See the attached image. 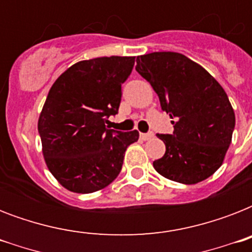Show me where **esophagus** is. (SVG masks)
Returning <instances> with one entry per match:
<instances>
[{
    "instance_id": "1",
    "label": "esophagus",
    "mask_w": 252,
    "mask_h": 252,
    "mask_svg": "<svg viewBox=\"0 0 252 252\" xmlns=\"http://www.w3.org/2000/svg\"><path fill=\"white\" fill-rule=\"evenodd\" d=\"M154 137V133H152V132H149V133H141L140 134V138L141 140H144V141H148V140H150V138Z\"/></svg>"
}]
</instances>
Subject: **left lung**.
Wrapping results in <instances>:
<instances>
[{"mask_svg":"<svg viewBox=\"0 0 252 252\" xmlns=\"http://www.w3.org/2000/svg\"><path fill=\"white\" fill-rule=\"evenodd\" d=\"M136 63V70L157 93L162 110L174 119L172 134H157L166 153L153 162L156 171L183 184L213 175L222 165L235 126L222 86L182 53H148Z\"/></svg>","mask_w":252,"mask_h":252,"instance_id":"8db88e82","label":"left lung"}]
</instances>
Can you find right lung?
Wrapping results in <instances>:
<instances>
[{
    "mask_svg": "<svg viewBox=\"0 0 252 252\" xmlns=\"http://www.w3.org/2000/svg\"><path fill=\"white\" fill-rule=\"evenodd\" d=\"M134 57H96L72 65L52 85L37 122L49 171L66 189L91 193L112 183L137 130L108 129Z\"/></svg>",
    "mask_w": 252,
    "mask_h": 252,
    "instance_id": "add662e5",
    "label": "right lung"
}]
</instances>
